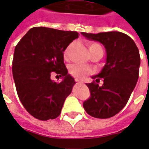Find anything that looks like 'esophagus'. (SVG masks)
Wrapping results in <instances>:
<instances>
[{"label": "esophagus", "instance_id": "34e87169", "mask_svg": "<svg viewBox=\"0 0 149 149\" xmlns=\"http://www.w3.org/2000/svg\"><path fill=\"white\" fill-rule=\"evenodd\" d=\"M75 81H76V82H77V83H80V84H82V81H80V80H79V79L78 78H75Z\"/></svg>", "mask_w": 149, "mask_h": 149}]
</instances>
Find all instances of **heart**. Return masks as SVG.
Instances as JSON below:
<instances>
[{
  "instance_id": "1",
  "label": "heart",
  "mask_w": 149,
  "mask_h": 149,
  "mask_svg": "<svg viewBox=\"0 0 149 149\" xmlns=\"http://www.w3.org/2000/svg\"><path fill=\"white\" fill-rule=\"evenodd\" d=\"M88 48H89V53L95 51H102V48L98 45V43L95 42H89L88 43ZM67 52H65V54ZM69 72L72 76L77 78H83L86 75L90 74L92 72L91 68L86 65H81V64H74L69 67Z\"/></svg>"
}]
</instances>
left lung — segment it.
Segmentation results:
<instances>
[{
  "mask_svg": "<svg viewBox=\"0 0 149 149\" xmlns=\"http://www.w3.org/2000/svg\"><path fill=\"white\" fill-rule=\"evenodd\" d=\"M81 34L89 40L99 42L107 52L106 63L101 72L92 77L94 82L86 84L90 98L83 106L91 116L110 118L124 108L136 86L140 65L139 50L134 40L123 33ZM101 78L103 84L99 86L96 83Z\"/></svg>",
  "mask_w": 149,
  "mask_h": 149,
  "instance_id": "1",
  "label": "left lung"
}]
</instances>
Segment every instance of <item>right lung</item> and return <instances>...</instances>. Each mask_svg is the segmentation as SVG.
Wrapping results in <instances>:
<instances>
[{
  "instance_id": "1",
  "label": "right lung",
  "mask_w": 149,
  "mask_h": 149,
  "mask_svg": "<svg viewBox=\"0 0 149 149\" xmlns=\"http://www.w3.org/2000/svg\"><path fill=\"white\" fill-rule=\"evenodd\" d=\"M77 38L75 31L36 27L15 46L12 68L17 93L24 107L36 119H56L72 93L75 82L68 74L63 52ZM54 73L62 77L61 82L51 80Z\"/></svg>"
}]
</instances>
